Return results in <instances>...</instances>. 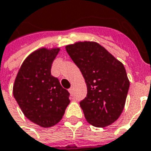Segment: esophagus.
Masks as SVG:
<instances>
[{
    "mask_svg": "<svg viewBox=\"0 0 151 151\" xmlns=\"http://www.w3.org/2000/svg\"><path fill=\"white\" fill-rule=\"evenodd\" d=\"M68 91H69V92H70L71 94H72V92H73V86H71L70 88L68 89Z\"/></svg>",
    "mask_w": 151,
    "mask_h": 151,
    "instance_id": "obj_1",
    "label": "esophagus"
}]
</instances>
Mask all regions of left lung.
I'll list each match as a JSON object with an SVG mask.
<instances>
[{"label": "left lung", "instance_id": "8db88e82", "mask_svg": "<svg viewBox=\"0 0 151 151\" xmlns=\"http://www.w3.org/2000/svg\"><path fill=\"white\" fill-rule=\"evenodd\" d=\"M66 50L80 68L87 85V96L80 101L87 122L105 127L118 119L129 88L122 62L96 42H78Z\"/></svg>", "mask_w": 151, "mask_h": 151}]
</instances>
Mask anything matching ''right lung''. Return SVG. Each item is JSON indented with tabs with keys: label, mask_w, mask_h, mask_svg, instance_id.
Masks as SVG:
<instances>
[{
	"label": "right lung",
	"mask_w": 151,
	"mask_h": 151,
	"mask_svg": "<svg viewBox=\"0 0 151 151\" xmlns=\"http://www.w3.org/2000/svg\"><path fill=\"white\" fill-rule=\"evenodd\" d=\"M59 50L42 47L32 52L21 66L13 88L24 115L44 128L60 122L70 103L68 91L50 73Z\"/></svg>",
	"instance_id": "obj_1"
}]
</instances>
